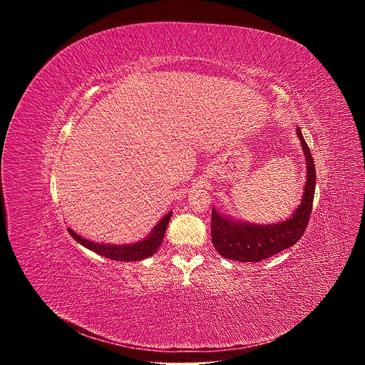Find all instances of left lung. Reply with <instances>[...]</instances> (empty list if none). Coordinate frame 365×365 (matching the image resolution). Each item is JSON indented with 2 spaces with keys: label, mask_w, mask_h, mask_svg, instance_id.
Segmentation results:
<instances>
[{
  "label": "left lung",
  "mask_w": 365,
  "mask_h": 365,
  "mask_svg": "<svg viewBox=\"0 0 365 365\" xmlns=\"http://www.w3.org/2000/svg\"><path fill=\"white\" fill-rule=\"evenodd\" d=\"M297 135L307 165V180L302 203L289 220L273 225H248L244 222H234L212 210V244L222 257L241 263H257L292 247L304 234L312 214V205H314L317 172L314 158H312V153L299 127Z\"/></svg>",
  "instance_id": "left-lung-1"
}]
</instances>
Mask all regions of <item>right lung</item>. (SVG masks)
Here are the masks:
<instances>
[{"label":"right lung","instance_id":"obj_1","mask_svg":"<svg viewBox=\"0 0 365 365\" xmlns=\"http://www.w3.org/2000/svg\"><path fill=\"white\" fill-rule=\"evenodd\" d=\"M170 217H172V212H169L158 225L154 227V230L145 240H143L140 242H134V244H127V245L96 244V242H92V241H88V240L79 237L71 228L68 231L73 237L75 241H78L79 244H82L83 247L92 250V251H95L96 254H101V255L111 258V259H117V262H138V259L147 258L159 250V247L165 238V232L168 230Z\"/></svg>","mask_w":365,"mask_h":365}]
</instances>
